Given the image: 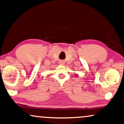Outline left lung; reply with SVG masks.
Returning a JSON list of instances; mask_svg holds the SVG:
<instances>
[{
    "mask_svg": "<svg viewBox=\"0 0 124 124\" xmlns=\"http://www.w3.org/2000/svg\"><path fill=\"white\" fill-rule=\"evenodd\" d=\"M75 76L76 77H77V76L78 77V74H75Z\"/></svg>",
    "mask_w": 124,
    "mask_h": 124,
    "instance_id": "left-lung-1",
    "label": "left lung"
}]
</instances>
